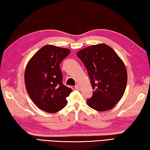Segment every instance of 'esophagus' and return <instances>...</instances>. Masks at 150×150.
<instances>
[{"instance_id": "obj_1", "label": "esophagus", "mask_w": 150, "mask_h": 150, "mask_svg": "<svg viewBox=\"0 0 150 150\" xmlns=\"http://www.w3.org/2000/svg\"><path fill=\"white\" fill-rule=\"evenodd\" d=\"M75 88V89H77V90H80L81 89V87L79 84H76Z\"/></svg>"}]
</instances>
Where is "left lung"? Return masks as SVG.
<instances>
[{
    "instance_id": "left-lung-1",
    "label": "left lung",
    "mask_w": 150,
    "mask_h": 150,
    "mask_svg": "<svg viewBox=\"0 0 150 150\" xmlns=\"http://www.w3.org/2000/svg\"><path fill=\"white\" fill-rule=\"evenodd\" d=\"M86 67L93 92L88 105L98 111L112 108L122 98L127 82L125 64L106 44L88 47L77 52Z\"/></svg>"
}]
</instances>
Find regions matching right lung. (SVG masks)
<instances>
[{"label":"right lung","instance_id":"add662e5","mask_svg":"<svg viewBox=\"0 0 150 150\" xmlns=\"http://www.w3.org/2000/svg\"><path fill=\"white\" fill-rule=\"evenodd\" d=\"M69 49L47 45L32 57L26 67L25 83L32 101L40 109L50 113L66 107L72 89L62 83L61 62L70 53Z\"/></svg>","mask_w":150,"mask_h":150}]
</instances>
